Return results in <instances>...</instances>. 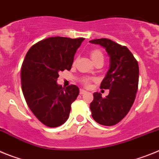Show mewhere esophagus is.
Segmentation results:
<instances>
[{
    "mask_svg": "<svg viewBox=\"0 0 159 159\" xmlns=\"http://www.w3.org/2000/svg\"><path fill=\"white\" fill-rule=\"evenodd\" d=\"M85 93H87V91H85V90H84V89L80 90V95H84V94H85Z\"/></svg>",
    "mask_w": 159,
    "mask_h": 159,
    "instance_id": "obj_1",
    "label": "esophagus"
}]
</instances>
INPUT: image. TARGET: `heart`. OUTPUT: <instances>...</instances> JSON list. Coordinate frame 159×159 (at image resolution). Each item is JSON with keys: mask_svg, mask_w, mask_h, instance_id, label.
I'll return each mask as SVG.
<instances>
[{"mask_svg": "<svg viewBox=\"0 0 159 159\" xmlns=\"http://www.w3.org/2000/svg\"><path fill=\"white\" fill-rule=\"evenodd\" d=\"M90 57H91V59H92L93 63L96 62V61H99V60L103 61V60H104V57H103V55H102V52L98 50V49H94V50H92L91 52V53H90ZM75 62V61H74V63ZM83 84L84 85L88 86V84H89V80H88V79H84L83 80Z\"/></svg>", "mask_w": 159, "mask_h": 159, "instance_id": "b5f03b06", "label": "heart"}]
</instances>
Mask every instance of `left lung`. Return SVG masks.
<instances>
[{
	"instance_id": "left-lung-1",
	"label": "left lung",
	"mask_w": 159,
	"mask_h": 159,
	"mask_svg": "<svg viewBox=\"0 0 159 159\" xmlns=\"http://www.w3.org/2000/svg\"><path fill=\"white\" fill-rule=\"evenodd\" d=\"M89 42L105 48L110 57L109 69L100 85V88L110 92L105 98L99 92H95L90 109L95 122L113 126L127 116L134 103L139 85V64L125 46L106 38Z\"/></svg>"
}]
</instances>
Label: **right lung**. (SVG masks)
Returning <instances> with one entry per match:
<instances>
[{"label": "right lung", "instance_id": "right-lung-1", "mask_svg": "<svg viewBox=\"0 0 159 159\" xmlns=\"http://www.w3.org/2000/svg\"><path fill=\"white\" fill-rule=\"evenodd\" d=\"M84 38L50 37L31 47L21 67V88L28 106L49 127L64 124L80 89L57 84L59 72L69 71L76 50Z\"/></svg>", "mask_w": 159, "mask_h": 159}]
</instances>
